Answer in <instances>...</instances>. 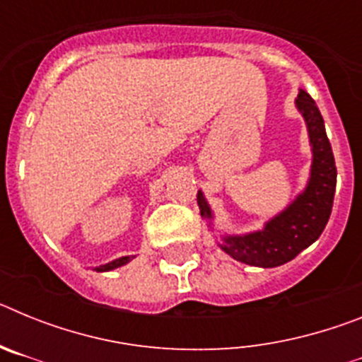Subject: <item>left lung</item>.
Segmentation results:
<instances>
[{
    "label": "left lung",
    "instance_id": "1",
    "mask_svg": "<svg viewBox=\"0 0 362 362\" xmlns=\"http://www.w3.org/2000/svg\"><path fill=\"white\" fill-rule=\"evenodd\" d=\"M296 107L300 116L305 117L312 146V166L305 190L283 212L267 221L261 230L243 235L226 233L219 243L221 250L250 267L274 268L288 263L312 243L317 241L330 219L337 168L326 136L325 121L315 101L303 88L297 94ZM197 204L201 217L209 221V226L212 228V209L201 190L197 192Z\"/></svg>",
    "mask_w": 362,
    "mask_h": 362
}]
</instances>
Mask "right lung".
Here are the masks:
<instances>
[{"label": "right lung", "instance_id": "add662e5", "mask_svg": "<svg viewBox=\"0 0 362 362\" xmlns=\"http://www.w3.org/2000/svg\"><path fill=\"white\" fill-rule=\"evenodd\" d=\"M132 259H134V255H124V257L114 259V261H110V263H107V264H101V267H95L94 270H95V272H108V270H114V268H119V267H123V264L130 263Z\"/></svg>", "mask_w": 362, "mask_h": 362}]
</instances>
